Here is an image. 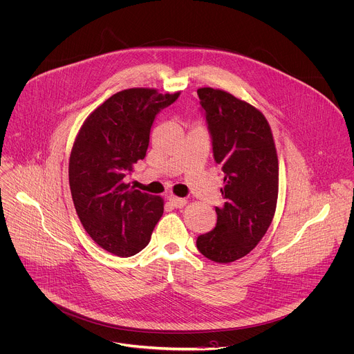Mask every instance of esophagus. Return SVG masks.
Returning a JSON list of instances; mask_svg holds the SVG:
<instances>
[{
    "instance_id": "1",
    "label": "esophagus",
    "mask_w": 354,
    "mask_h": 354,
    "mask_svg": "<svg viewBox=\"0 0 354 354\" xmlns=\"http://www.w3.org/2000/svg\"><path fill=\"white\" fill-rule=\"evenodd\" d=\"M168 200L169 203L175 207V208H182L186 205V200L185 198H180V197H176V196H168Z\"/></svg>"
}]
</instances>
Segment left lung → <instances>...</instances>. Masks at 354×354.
Returning <instances> with one entry per match:
<instances>
[{
  "label": "left lung",
  "instance_id": "1",
  "mask_svg": "<svg viewBox=\"0 0 354 354\" xmlns=\"http://www.w3.org/2000/svg\"><path fill=\"white\" fill-rule=\"evenodd\" d=\"M212 140L214 160L225 172L216 226L197 237L198 251L216 263L250 254L268 232L279 194V160L270 125L250 103L214 88L197 89Z\"/></svg>",
  "mask_w": 354,
  "mask_h": 354
}]
</instances>
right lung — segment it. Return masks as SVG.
<instances>
[{
  "instance_id": "right-lung-1",
  "label": "right lung",
  "mask_w": 354,
  "mask_h": 354,
  "mask_svg": "<svg viewBox=\"0 0 354 354\" xmlns=\"http://www.w3.org/2000/svg\"><path fill=\"white\" fill-rule=\"evenodd\" d=\"M179 96L149 88L114 93L82 124L68 161L77 215L89 237L121 258L140 252L164 212L161 197L124 182L146 157L156 115Z\"/></svg>"
}]
</instances>
